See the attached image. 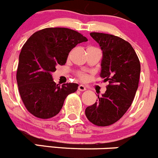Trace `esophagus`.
I'll return each mask as SVG.
<instances>
[{
  "instance_id": "34e87169",
  "label": "esophagus",
  "mask_w": 158,
  "mask_h": 158,
  "mask_svg": "<svg viewBox=\"0 0 158 158\" xmlns=\"http://www.w3.org/2000/svg\"><path fill=\"white\" fill-rule=\"evenodd\" d=\"M78 89H79V91H85V90L86 89V88H85L83 85H79V86H78Z\"/></svg>"
}]
</instances>
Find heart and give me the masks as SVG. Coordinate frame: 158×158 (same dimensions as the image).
Wrapping results in <instances>:
<instances>
[{
  "label": "heart",
  "mask_w": 158,
  "mask_h": 158,
  "mask_svg": "<svg viewBox=\"0 0 158 158\" xmlns=\"http://www.w3.org/2000/svg\"><path fill=\"white\" fill-rule=\"evenodd\" d=\"M77 76H78V77H79V79L82 81H85V79H87V75L85 74V73H79L77 74Z\"/></svg>",
  "instance_id": "obj_1"
}]
</instances>
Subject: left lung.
Returning a JSON list of instances; mask_svg holds the SVG:
<instances>
[{
  "mask_svg": "<svg viewBox=\"0 0 158 158\" xmlns=\"http://www.w3.org/2000/svg\"><path fill=\"white\" fill-rule=\"evenodd\" d=\"M90 35L102 51L100 76L109 85L85 113L92 123L106 127L120 120L132 104L138 88L140 64L133 47L123 38L98 32Z\"/></svg>",
  "mask_w": 158,
  "mask_h": 158,
  "instance_id": "left-lung-1",
  "label": "left lung"
}]
</instances>
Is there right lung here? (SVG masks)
<instances>
[{
    "instance_id": "1",
    "label": "right lung",
    "mask_w": 158,
    "mask_h": 158,
    "mask_svg": "<svg viewBox=\"0 0 158 158\" xmlns=\"http://www.w3.org/2000/svg\"><path fill=\"white\" fill-rule=\"evenodd\" d=\"M88 39L78 31L65 27H47L35 32L19 55L16 79L20 96L33 116L49 119L60 112L68 95L79 85L53 81L56 65H65L69 53L76 45Z\"/></svg>"
}]
</instances>
